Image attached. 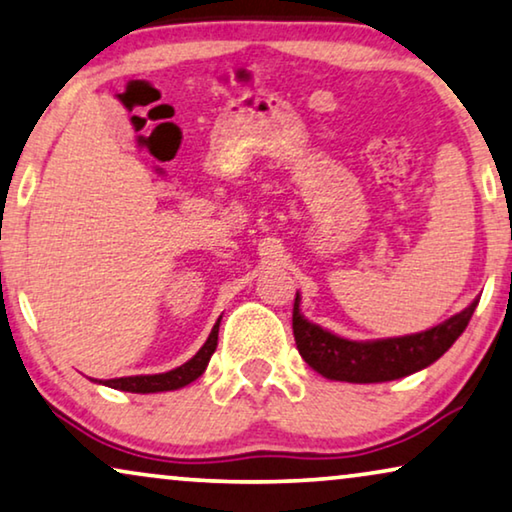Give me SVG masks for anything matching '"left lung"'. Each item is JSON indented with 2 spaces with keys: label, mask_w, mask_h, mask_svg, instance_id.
Segmentation results:
<instances>
[{
  "label": "left lung",
  "mask_w": 512,
  "mask_h": 512,
  "mask_svg": "<svg viewBox=\"0 0 512 512\" xmlns=\"http://www.w3.org/2000/svg\"><path fill=\"white\" fill-rule=\"evenodd\" d=\"M478 300L429 331L384 340H347L307 321L300 314V296L293 303V338L307 366L338 382H391L438 361L466 331Z\"/></svg>",
  "instance_id": "left-lung-1"
}]
</instances>
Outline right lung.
<instances>
[{"instance_id": "add662e5", "label": "right lung", "mask_w": 512, "mask_h": 512, "mask_svg": "<svg viewBox=\"0 0 512 512\" xmlns=\"http://www.w3.org/2000/svg\"><path fill=\"white\" fill-rule=\"evenodd\" d=\"M219 324L221 317L216 321L212 333L205 345L200 347V352L193 356L191 361H186L184 366L170 370V373H158V375H132V377H116V380H107L102 382L104 387L111 389H121V391H130V394H158V391H174L186 387L193 380L205 373L209 359H212L216 342H219Z\"/></svg>"}]
</instances>
